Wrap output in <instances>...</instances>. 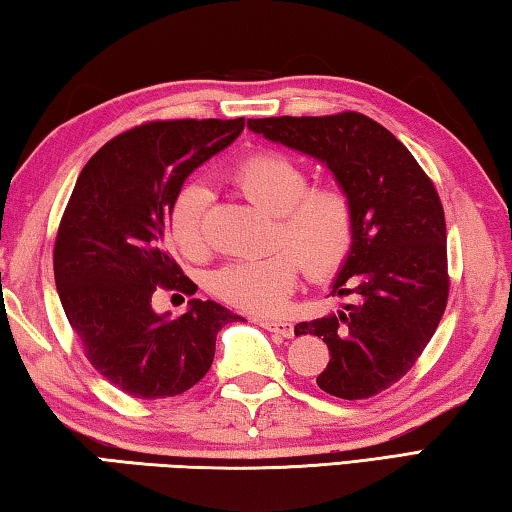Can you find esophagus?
<instances>
[{"label": "esophagus", "mask_w": 512, "mask_h": 512, "mask_svg": "<svg viewBox=\"0 0 512 512\" xmlns=\"http://www.w3.org/2000/svg\"><path fill=\"white\" fill-rule=\"evenodd\" d=\"M257 323L262 325L268 332H275L284 336V339H291L293 336V323L291 320H277V318H257Z\"/></svg>", "instance_id": "34e87169"}]
</instances>
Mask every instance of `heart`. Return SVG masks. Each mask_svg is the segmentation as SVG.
I'll use <instances>...</instances> for the list:
<instances>
[{
  "instance_id": "heart-1",
  "label": "heart",
  "mask_w": 512,
  "mask_h": 512,
  "mask_svg": "<svg viewBox=\"0 0 512 512\" xmlns=\"http://www.w3.org/2000/svg\"><path fill=\"white\" fill-rule=\"evenodd\" d=\"M230 180L259 210L275 216L271 246L262 259L221 268L212 289L225 305L257 316H273L298 287L302 264L314 277L339 271L357 237V214L339 185L309 187L307 171L282 153L262 151L235 164ZM207 192L185 185L169 210V235L189 259L205 255Z\"/></svg>"
}]
</instances>
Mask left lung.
Returning <instances> with one entry per match:
<instances>
[{"label":"left lung","instance_id":"8db88e82","mask_svg":"<svg viewBox=\"0 0 512 512\" xmlns=\"http://www.w3.org/2000/svg\"><path fill=\"white\" fill-rule=\"evenodd\" d=\"M253 133L314 155L350 194L357 237L332 296H352L339 314L296 325L329 348L316 377L341 400L375 397L413 368L445 314L449 296L445 210L411 151L361 112L248 119Z\"/></svg>","mask_w":512,"mask_h":512}]
</instances>
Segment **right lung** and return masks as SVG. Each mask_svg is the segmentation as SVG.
Returning a JSON list of instances; mask_svg holds the SVG:
<instances>
[{"instance_id": "obj_1", "label": "right lung", "mask_w": 512, "mask_h": 512, "mask_svg": "<svg viewBox=\"0 0 512 512\" xmlns=\"http://www.w3.org/2000/svg\"><path fill=\"white\" fill-rule=\"evenodd\" d=\"M239 119L146 121L112 137L85 164L54 244L65 316L88 359L137 400L176 397L214 361L216 334L239 316L192 300L178 318L155 314L158 289L194 296L167 248L169 210L185 178L244 131Z\"/></svg>"}]
</instances>
